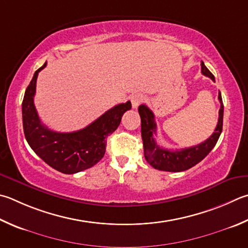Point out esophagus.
<instances>
[{"instance_id": "1", "label": "esophagus", "mask_w": 248, "mask_h": 248, "mask_svg": "<svg viewBox=\"0 0 248 248\" xmlns=\"http://www.w3.org/2000/svg\"><path fill=\"white\" fill-rule=\"evenodd\" d=\"M144 98L141 94H134V95L130 97V101H131V104H132V108H138V106L141 104Z\"/></svg>"}]
</instances>
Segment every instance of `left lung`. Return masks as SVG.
Listing matches in <instances>:
<instances>
[{"label":"left lung","instance_id":"1","mask_svg":"<svg viewBox=\"0 0 248 248\" xmlns=\"http://www.w3.org/2000/svg\"><path fill=\"white\" fill-rule=\"evenodd\" d=\"M202 74L215 81L214 75L202 62ZM218 98L220 102L219 118L215 132L199 145L183 148L180 151H170L159 146L156 143L154 136L156 134L155 116L153 111L145 105L139 106V114L141 117V133L144 146V156L147 163L155 169L170 171V172H179L192 168L193 166L199 164L209 154L215 147L218 139L222 131L223 124V103L221 93L219 92Z\"/></svg>","mask_w":248,"mask_h":248}]
</instances>
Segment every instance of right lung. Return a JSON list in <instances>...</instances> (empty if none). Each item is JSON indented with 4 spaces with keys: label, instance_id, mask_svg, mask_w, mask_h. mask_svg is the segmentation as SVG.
<instances>
[{
    "label": "right lung",
    "instance_id": "obj_1",
    "mask_svg": "<svg viewBox=\"0 0 248 248\" xmlns=\"http://www.w3.org/2000/svg\"><path fill=\"white\" fill-rule=\"evenodd\" d=\"M35 71L22 101V125L27 142L40 158L60 172L73 174L93 167L106 151V138L118 128L121 117L131 109L129 101L104 112L91 124L75 132H56L44 125L35 109L33 97L40 71Z\"/></svg>",
    "mask_w": 248,
    "mask_h": 248
}]
</instances>
